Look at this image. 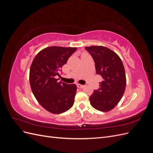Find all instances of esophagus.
<instances>
[{
	"label": "esophagus",
	"instance_id": "esophagus-1",
	"mask_svg": "<svg viewBox=\"0 0 153 153\" xmlns=\"http://www.w3.org/2000/svg\"><path fill=\"white\" fill-rule=\"evenodd\" d=\"M76 85H77V87H78V88H83V87H84V85H82V84H77Z\"/></svg>",
	"mask_w": 153,
	"mask_h": 153
}]
</instances>
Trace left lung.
<instances>
[{
  "instance_id": "obj_1",
  "label": "left lung",
  "mask_w": 153,
  "mask_h": 153,
  "mask_svg": "<svg viewBox=\"0 0 153 153\" xmlns=\"http://www.w3.org/2000/svg\"><path fill=\"white\" fill-rule=\"evenodd\" d=\"M94 59L97 75L103 80L89 97L92 106L101 112L112 110L121 100L126 85L121 59L114 51L102 46L85 47Z\"/></svg>"
}]
</instances>
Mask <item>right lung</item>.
Returning a JSON list of instances; mask_svg holds the SVG:
<instances>
[{
  "mask_svg": "<svg viewBox=\"0 0 153 153\" xmlns=\"http://www.w3.org/2000/svg\"><path fill=\"white\" fill-rule=\"evenodd\" d=\"M76 50L75 47H47L36 55L31 64V90L39 103L52 114L63 113L73 105L76 85L58 82L55 76Z\"/></svg>",
  "mask_w": 153,
  "mask_h": 153,
  "instance_id": "1",
  "label": "right lung"
}]
</instances>
